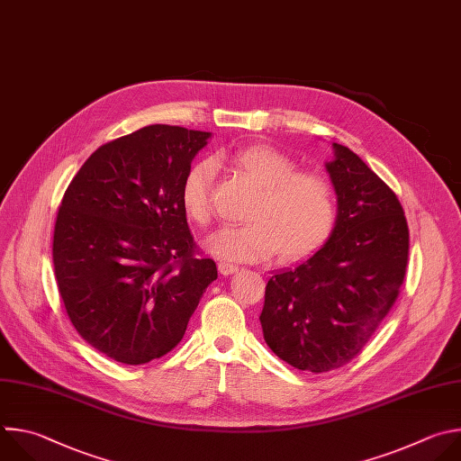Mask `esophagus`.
Listing matches in <instances>:
<instances>
[{
  "instance_id": "1",
  "label": "esophagus",
  "mask_w": 461,
  "mask_h": 461,
  "mask_svg": "<svg viewBox=\"0 0 461 461\" xmlns=\"http://www.w3.org/2000/svg\"><path fill=\"white\" fill-rule=\"evenodd\" d=\"M238 268H240L238 265L229 263V261H220V263H218V270H220L223 276H230V274H234Z\"/></svg>"
}]
</instances>
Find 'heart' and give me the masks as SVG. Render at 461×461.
I'll list each match as a JSON object with an SVG mask.
<instances>
[{
    "instance_id": "obj_1",
    "label": "heart",
    "mask_w": 461,
    "mask_h": 461,
    "mask_svg": "<svg viewBox=\"0 0 461 461\" xmlns=\"http://www.w3.org/2000/svg\"><path fill=\"white\" fill-rule=\"evenodd\" d=\"M259 189L245 225L214 230L205 249L221 259L256 261L278 252L280 259H300L314 252L330 234L336 198L330 181L270 145H249L227 156ZM216 167L194 163L181 183V205L196 223L211 218V189Z\"/></svg>"
}]
</instances>
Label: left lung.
<instances>
[{"label":"left lung","mask_w":461,"mask_h":461,"mask_svg":"<svg viewBox=\"0 0 461 461\" xmlns=\"http://www.w3.org/2000/svg\"><path fill=\"white\" fill-rule=\"evenodd\" d=\"M332 149L325 167L338 196L336 225L311 258L274 272L259 314L270 350L316 375L361 352L393 309L409 259L398 196L350 149Z\"/></svg>","instance_id":"left-lung-1"}]
</instances>
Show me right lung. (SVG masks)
<instances>
[{"label": "right lung", "mask_w": 461, "mask_h": 461, "mask_svg": "<svg viewBox=\"0 0 461 461\" xmlns=\"http://www.w3.org/2000/svg\"><path fill=\"white\" fill-rule=\"evenodd\" d=\"M211 132L149 125L102 145L61 200L52 261L79 336L125 365L170 352L218 278L181 205V183Z\"/></svg>", "instance_id": "1"}]
</instances>
